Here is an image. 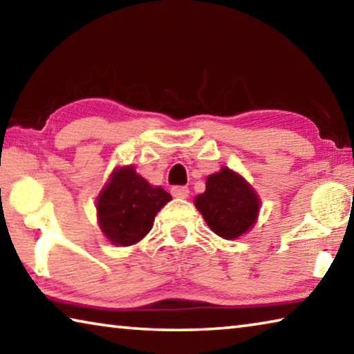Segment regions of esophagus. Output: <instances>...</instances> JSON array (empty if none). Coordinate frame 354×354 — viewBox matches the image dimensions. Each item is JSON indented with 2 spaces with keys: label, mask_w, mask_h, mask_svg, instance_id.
Instances as JSON below:
<instances>
[{
  "label": "esophagus",
  "mask_w": 354,
  "mask_h": 354,
  "mask_svg": "<svg viewBox=\"0 0 354 354\" xmlns=\"http://www.w3.org/2000/svg\"><path fill=\"white\" fill-rule=\"evenodd\" d=\"M189 189L184 187V185H175V187H171V195L175 196V198H187L189 196Z\"/></svg>",
  "instance_id": "34e87169"
}]
</instances>
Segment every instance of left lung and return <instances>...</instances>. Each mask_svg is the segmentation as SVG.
Masks as SVG:
<instances>
[{
	"label": "left lung",
	"mask_w": 354,
	"mask_h": 354,
	"mask_svg": "<svg viewBox=\"0 0 354 354\" xmlns=\"http://www.w3.org/2000/svg\"><path fill=\"white\" fill-rule=\"evenodd\" d=\"M195 206L215 234L232 241L251 230L259 214V196L245 179L223 167L206 179L205 194Z\"/></svg>",
	"instance_id": "1"
}]
</instances>
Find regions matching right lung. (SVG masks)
<instances>
[{
  "instance_id": "1",
  "label": "right lung",
  "mask_w": 354,
  "mask_h": 354,
  "mask_svg": "<svg viewBox=\"0 0 354 354\" xmlns=\"http://www.w3.org/2000/svg\"><path fill=\"white\" fill-rule=\"evenodd\" d=\"M171 200L159 185H151L133 165L113 170L98 196V223L113 245L128 247L145 237L156 214Z\"/></svg>"
}]
</instances>
